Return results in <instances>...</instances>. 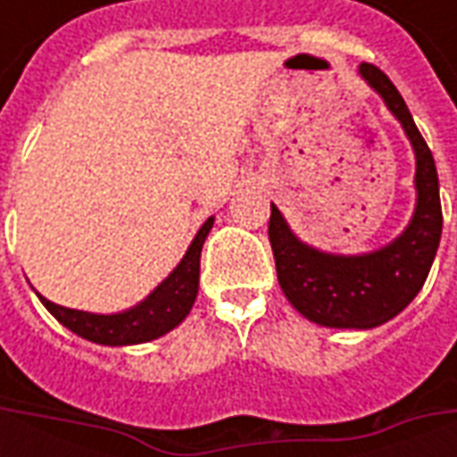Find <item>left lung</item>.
<instances>
[{
	"label": "left lung",
	"mask_w": 457,
	"mask_h": 457,
	"mask_svg": "<svg viewBox=\"0 0 457 457\" xmlns=\"http://www.w3.org/2000/svg\"><path fill=\"white\" fill-rule=\"evenodd\" d=\"M360 75L402 121L416 154V208L411 222L386 247L345 257L301 242L277 205H271L269 242L277 259L281 291L301 316L326 328L370 330L399 316L421 291L441 242L443 212L436 161L403 97L377 65L362 63Z\"/></svg>",
	"instance_id": "obj_1"
}]
</instances>
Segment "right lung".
I'll return each instance as SVG.
<instances>
[{"label": "right lung", "mask_w": 457, "mask_h": 457, "mask_svg": "<svg viewBox=\"0 0 457 457\" xmlns=\"http://www.w3.org/2000/svg\"><path fill=\"white\" fill-rule=\"evenodd\" d=\"M210 228H212V218L205 220V225L198 229L186 257L180 259V264L170 271L169 278H163L149 296L129 311L103 316V313H87V311L58 306L41 294L38 298L58 323H63L75 336L85 337L90 343L117 347V345H139L156 340L179 326L195 303L200 278V249L208 237Z\"/></svg>", "instance_id": "obj_1"}]
</instances>
